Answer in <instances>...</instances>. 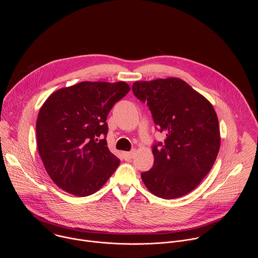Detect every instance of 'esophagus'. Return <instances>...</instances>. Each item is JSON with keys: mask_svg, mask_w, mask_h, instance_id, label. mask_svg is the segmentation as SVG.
Returning <instances> with one entry per match:
<instances>
[{"mask_svg": "<svg viewBox=\"0 0 258 258\" xmlns=\"http://www.w3.org/2000/svg\"><path fill=\"white\" fill-rule=\"evenodd\" d=\"M134 154H135V152H134V151L123 152V153H122V156H123L124 160H131V159L134 157Z\"/></svg>", "mask_w": 258, "mask_h": 258, "instance_id": "obj_1", "label": "esophagus"}]
</instances>
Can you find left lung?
Wrapping results in <instances>:
<instances>
[{"instance_id": "1", "label": "left lung", "mask_w": 258, "mask_h": 258, "mask_svg": "<svg viewBox=\"0 0 258 258\" xmlns=\"http://www.w3.org/2000/svg\"><path fill=\"white\" fill-rule=\"evenodd\" d=\"M134 95L147 103L164 143L152 146L153 167L141 173L152 194L174 199L193 191L210 171L220 146L213 106L176 78L133 84Z\"/></svg>"}]
</instances>
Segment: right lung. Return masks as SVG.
<instances>
[{
  "label": "right lung",
  "mask_w": 258,
  "mask_h": 258,
  "mask_svg": "<svg viewBox=\"0 0 258 258\" xmlns=\"http://www.w3.org/2000/svg\"><path fill=\"white\" fill-rule=\"evenodd\" d=\"M124 82H82L53 93L36 120V143L56 185L79 197L97 192L120 160L107 147V115L128 92Z\"/></svg>",
  "instance_id": "add662e5"
}]
</instances>
